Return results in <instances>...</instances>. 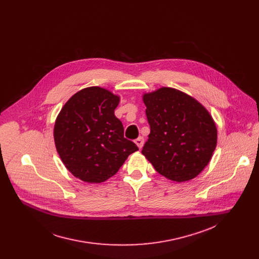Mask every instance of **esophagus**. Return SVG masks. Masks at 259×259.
<instances>
[{"label":"esophagus","instance_id":"34e87169","mask_svg":"<svg viewBox=\"0 0 259 259\" xmlns=\"http://www.w3.org/2000/svg\"><path fill=\"white\" fill-rule=\"evenodd\" d=\"M135 143H136V145L138 146V148H143V146H144V138L143 137H139L136 141H135Z\"/></svg>","mask_w":259,"mask_h":259}]
</instances>
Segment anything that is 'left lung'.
<instances>
[{"label":"left lung","mask_w":259,"mask_h":259,"mask_svg":"<svg viewBox=\"0 0 259 259\" xmlns=\"http://www.w3.org/2000/svg\"><path fill=\"white\" fill-rule=\"evenodd\" d=\"M143 101L150 134L142 153L170 181L196 178L218 144V128L209 111L193 97L167 87L144 93Z\"/></svg>","instance_id":"obj_1"}]
</instances>
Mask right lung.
<instances>
[{"mask_svg": "<svg viewBox=\"0 0 259 259\" xmlns=\"http://www.w3.org/2000/svg\"><path fill=\"white\" fill-rule=\"evenodd\" d=\"M120 97L101 87L84 88L64 105L54 125L57 151L74 178L101 184L113 177L139 148L123 137L114 115Z\"/></svg>", "mask_w": 259, "mask_h": 259, "instance_id": "right-lung-1", "label": "right lung"}]
</instances>
